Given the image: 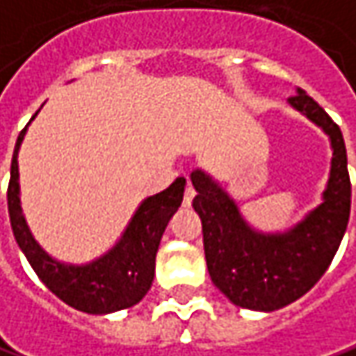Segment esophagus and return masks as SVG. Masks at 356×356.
<instances>
[{
    "label": "esophagus",
    "instance_id": "obj_1",
    "mask_svg": "<svg viewBox=\"0 0 356 356\" xmlns=\"http://www.w3.org/2000/svg\"><path fill=\"white\" fill-rule=\"evenodd\" d=\"M193 195H195V189H193V185H189V183H187L185 193H183V204H185V206H189V204H191V200H193Z\"/></svg>",
    "mask_w": 356,
    "mask_h": 356
}]
</instances>
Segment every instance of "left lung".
<instances>
[{
  "mask_svg": "<svg viewBox=\"0 0 356 356\" xmlns=\"http://www.w3.org/2000/svg\"><path fill=\"white\" fill-rule=\"evenodd\" d=\"M289 106L320 126L332 148L322 204L285 232H259L218 181L195 169L193 210L202 218L206 263L213 285L234 306L275 312L307 293L330 267L350 216V179L340 128L304 89Z\"/></svg>",
  "mask_w": 356,
  "mask_h": 356,
  "instance_id": "obj_1",
  "label": "left lung"
}]
</instances>
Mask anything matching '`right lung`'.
Wrapping results in <instances>:
<instances>
[{
  "label": "right lung",
  "instance_id": "1",
  "mask_svg": "<svg viewBox=\"0 0 356 356\" xmlns=\"http://www.w3.org/2000/svg\"><path fill=\"white\" fill-rule=\"evenodd\" d=\"M34 118L36 115H32V120ZM26 130L28 126L19 132L14 148L8 210L16 243L28 263L56 298L79 312L112 314L136 306L152 285L156 250L169 220L183 202L185 179L177 177L165 191L146 197L134 211L120 241L106 254L85 265L60 263L36 243L19 206L17 152Z\"/></svg>",
  "mask_w": 356,
  "mask_h": 356
}]
</instances>
